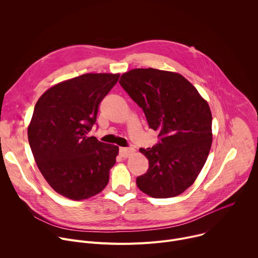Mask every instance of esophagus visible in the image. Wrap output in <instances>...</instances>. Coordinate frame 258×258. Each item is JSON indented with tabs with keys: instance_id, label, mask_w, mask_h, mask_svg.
<instances>
[{
	"instance_id": "1",
	"label": "esophagus",
	"mask_w": 258,
	"mask_h": 258,
	"mask_svg": "<svg viewBox=\"0 0 258 258\" xmlns=\"http://www.w3.org/2000/svg\"><path fill=\"white\" fill-rule=\"evenodd\" d=\"M134 153H135V149H133V148H120L119 149V155L122 158H128Z\"/></svg>"
}]
</instances>
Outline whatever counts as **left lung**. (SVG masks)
Returning <instances> with one entry per match:
<instances>
[{"instance_id":"left-lung-1","label":"left lung","mask_w":258,"mask_h":258,"mask_svg":"<svg viewBox=\"0 0 258 258\" xmlns=\"http://www.w3.org/2000/svg\"><path fill=\"white\" fill-rule=\"evenodd\" d=\"M119 84L143 109L160 141L140 149L149 161L137 186L153 198H170L193 185L212 144V115L197 89L179 73L154 68L124 72Z\"/></svg>"}]
</instances>
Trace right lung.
Instances as JSON below:
<instances>
[{"label":"right lung","instance_id":"right-lung-1","mask_svg":"<svg viewBox=\"0 0 258 258\" xmlns=\"http://www.w3.org/2000/svg\"><path fill=\"white\" fill-rule=\"evenodd\" d=\"M119 73H86L48 89L36 102L27 136L45 179L58 194L86 200L109 181L119 148L88 134Z\"/></svg>","mask_w":258,"mask_h":258}]
</instances>
